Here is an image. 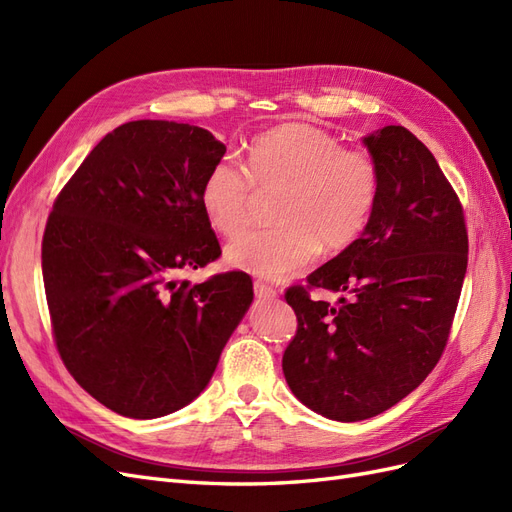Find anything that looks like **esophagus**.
<instances>
[{
  "label": "esophagus",
  "mask_w": 512,
  "mask_h": 512,
  "mask_svg": "<svg viewBox=\"0 0 512 512\" xmlns=\"http://www.w3.org/2000/svg\"><path fill=\"white\" fill-rule=\"evenodd\" d=\"M254 292H256V297L262 301H271L277 297V290L265 282H254Z\"/></svg>",
  "instance_id": "esophagus-1"
}]
</instances>
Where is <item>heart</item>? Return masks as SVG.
<instances>
[{
    "instance_id": "b5f03b06",
    "label": "heart",
    "mask_w": 512,
    "mask_h": 512,
    "mask_svg": "<svg viewBox=\"0 0 512 512\" xmlns=\"http://www.w3.org/2000/svg\"><path fill=\"white\" fill-rule=\"evenodd\" d=\"M378 168L367 153L339 149V141L309 123H282L254 138L245 173L228 160L215 164L200 188V209L224 237L250 222L254 190H280L271 230L232 239L230 267L265 280H286L324 250H344L359 239L378 200Z\"/></svg>"
}]
</instances>
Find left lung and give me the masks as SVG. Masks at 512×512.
<instances>
[{"instance_id": "obj_1", "label": "left lung", "mask_w": 512, "mask_h": 512, "mask_svg": "<svg viewBox=\"0 0 512 512\" xmlns=\"http://www.w3.org/2000/svg\"><path fill=\"white\" fill-rule=\"evenodd\" d=\"M378 200L361 237L307 277L348 292L339 305L294 286L299 320L282 369L292 395L331 421L356 423L395 406L436 367L468 269L463 209L436 158L401 126L363 136Z\"/></svg>"}]
</instances>
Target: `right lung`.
<instances>
[{
  "mask_svg": "<svg viewBox=\"0 0 512 512\" xmlns=\"http://www.w3.org/2000/svg\"><path fill=\"white\" fill-rule=\"evenodd\" d=\"M226 153L192 123L108 132L57 196L42 239L55 344L102 406L160 418L188 406L254 301L250 275H177L222 254L200 188Z\"/></svg>",
  "mask_w": 512,
  "mask_h": 512,
  "instance_id": "obj_1",
  "label": "right lung"
}]
</instances>
